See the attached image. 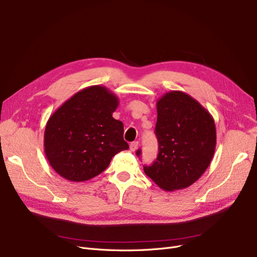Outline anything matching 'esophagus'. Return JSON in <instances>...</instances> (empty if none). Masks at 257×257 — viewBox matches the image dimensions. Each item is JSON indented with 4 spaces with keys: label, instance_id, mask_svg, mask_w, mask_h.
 Masks as SVG:
<instances>
[{
    "label": "esophagus",
    "instance_id": "34e87169",
    "mask_svg": "<svg viewBox=\"0 0 257 257\" xmlns=\"http://www.w3.org/2000/svg\"><path fill=\"white\" fill-rule=\"evenodd\" d=\"M139 147V142H133L130 144V150L131 151H136Z\"/></svg>",
    "mask_w": 257,
    "mask_h": 257
}]
</instances>
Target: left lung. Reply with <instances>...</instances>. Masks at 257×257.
<instances>
[{
  "mask_svg": "<svg viewBox=\"0 0 257 257\" xmlns=\"http://www.w3.org/2000/svg\"><path fill=\"white\" fill-rule=\"evenodd\" d=\"M156 109L159 155L151 166H144V171L163 190H181L194 184L213 158L214 119L196 99L182 91L165 93ZM137 155H141L140 149Z\"/></svg>",
  "mask_w": 257,
  "mask_h": 257,
  "instance_id": "8db88e82",
  "label": "left lung"
}]
</instances>
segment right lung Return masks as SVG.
<instances>
[{
    "mask_svg": "<svg viewBox=\"0 0 257 257\" xmlns=\"http://www.w3.org/2000/svg\"><path fill=\"white\" fill-rule=\"evenodd\" d=\"M118 97L104 86L82 89L54 111L44 133V151L60 176L85 182L102 173L113 156L129 149L124 125L112 113Z\"/></svg>",
    "mask_w": 257,
    "mask_h": 257,
    "instance_id": "obj_1",
    "label": "right lung"
}]
</instances>
